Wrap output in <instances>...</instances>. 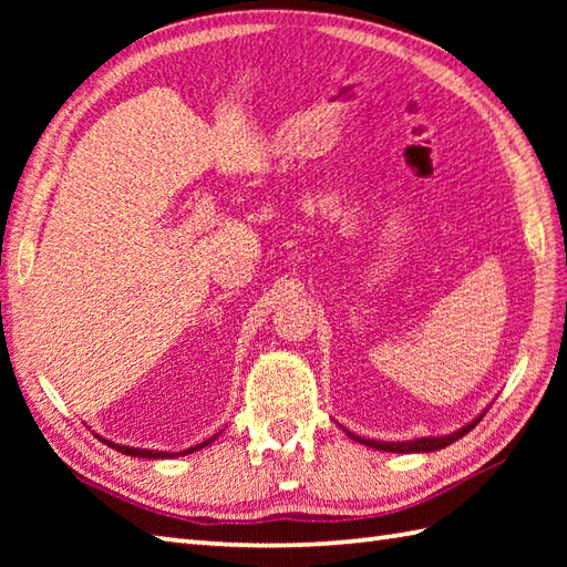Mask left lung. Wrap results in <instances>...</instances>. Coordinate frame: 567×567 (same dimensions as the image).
I'll use <instances>...</instances> for the list:
<instances>
[{
	"mask_svg": "<svg viewBox=\"0 0 567 567\" xmlns=\"http://www.w3.org/2000/svg\"><path fill=\"white\" fill-rule=\"evenodd\" d=\"M483 416H485V414H480L475 421H470L467 426H463V429H457V431L449 433V436H436V439H414V441H396V443L360 439V436H355V433H351V431H346V429H343V431H346L348 436H351L353 441H358V443H365V445H370V449H378V451H388V453H429V451H441V449H445V445H451L453 441L463 439L470 429H475V426L480 424V419H483Z\"/></svg>",
	"mask_w": 567,
	"mask_h": 567,
	"instance_id": "left-lung-1",
	"label": "left lung"
}]
</instances>
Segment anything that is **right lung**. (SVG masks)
I'll return each mask as SVG.
<instances>
[{
    "instance_id": "right-lung-1",
    "label": "right lung",
    "mask_w": 567,
    "mask_h": 567,
    "mask_svg": "<svg viewBox=\"0 0 567 567\" xmlns=\"http://www.w3.org/2000/svg\"><path fill=\"white\" fill-rule=\"evenodd\" d=\"M106 445H112V449H116L118 453H124V455H134V457H173L175 453H165V451H146V449H131V445H122V443H112V441H106V439H102ZM214 439H209V441H204V443H197V445H192V449H187V451H183V453H177V455H185V453H195V451H199V449H204V445H209Z\"/></svg>"
}]
</instances>
